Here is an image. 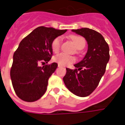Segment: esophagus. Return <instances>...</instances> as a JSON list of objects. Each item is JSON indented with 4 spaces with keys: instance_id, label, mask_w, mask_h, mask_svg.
<instances>
[{
    "instance_id": "1",
    "label": "esophagus",
    "mask_w": 125,
    "mask_h": 125,
    "mask_svg": "<svg viewBox=\"0 0 125 125\" xmlns=\"http://www.w3.org/2000/svg\"><path fill=\"white\" fill-rule=\"evenodd\" d=\"M58 67H59V68H60V67H62V66H61L60 64H58Z\"/></svg>"
}]
</instances>
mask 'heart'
<instances>
[{
    "mask_svg": "<svg viewBox=\"0 0 125 125\" xmlns=\"http://www.w3.org/2000/svg\"><path fill=\"white\" fill-rule=\"evenodd\" d=\"M70 39L78 49H82L86 45L84 38L77 35H71ZM62 43V37H59L54 39L51 43V49L54 52H57L60 49ZM54 61L60 64L61 66H69L75 61V58L71 55H68L64 53H61L54 57Z\"/></svg>",
    "mask_w": 125,
    "mask_h": 125,
    "instance_id": "b5f03b06",
    "label": "heart"
}]
</instances>
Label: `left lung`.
<instances>
[{
	"label": "left lung",
	"instance_id": "left-lung-1",
	"mask_svg": "<svg viewBox=\"0 0 125 125\" xmlns=\"http://www.w3.org/2000/svg\"><path fill=\"white\" fill-rule=\"evenodd\" d=\"M72 31L84 37L88 42V51L82 61L74 65L77 69L66 68L63 81L74 94L86 97L94 91L105 73L110 49L102 35L94 30L81 28Z\"/></svg>",
	"mask_w": 125,
	"mask_h": 125
}]
</instances>
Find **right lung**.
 <instances>
[{"mask_svg": "<svg viewBox=\"0 0 125 125\" xmlns=\"http://www.w3.org/2000/svg\"><path fill=\"white\" fill-rule=\"evenodd\" d=\"M67 30L38 27L24 37L13 56L10 78L15 94L22 100L33 102L47 89L48 79L57 67L56 62L46 64L51 59V43Z\"/></svg>", "mask_w": 125, "mask_h": 125, "instance_id": "1", "label": "right lung"}]
</instances>
